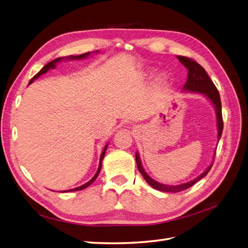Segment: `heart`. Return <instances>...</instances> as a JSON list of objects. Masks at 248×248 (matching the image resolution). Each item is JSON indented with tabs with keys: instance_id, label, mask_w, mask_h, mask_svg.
<instances>
[{
	"instance_id": "b5f03b06",
	"label": "heart",
	"mask_w": 248,
	"mask_h": 248,
	"mask_svg": "<svg viewBox=\"0 0 248 248\" xmlns=\"http://www.w3.org/2000/svg\"><path fill=\"white\" fill-rule=\"evenodd\" d=\"M152 73V70H149L148 72H147V74H151ZM168 80H169V78H168V76L166 73H160L158 77H157V78H156V82L157 84H158L159 86H163V85H166L167 82H168Z\"/></svg>"
}]
</instances>
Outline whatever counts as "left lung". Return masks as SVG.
I'll return each mask as SVG.
<instances>
[{"label": "left lung", "instance_id": "8db88e82", "mask_svg": "<svg viewBox=\"0 0 248 248\" xmlns=\"http://www.w3.org/2000/svg\"><path fill=\"white\" fill-rule=\"evenodd\" d=\"M177 58L180 61V63H182L186 67V68L188 69V76H187V80L183 87V90H185V91L199 92L201 94H204L207 98H209L210 101L213 103V106L215 108V111H216L217 127H218V140H219V139L221 137V133H222V129H223V121H222V114H221V101H220V96L218 93V90L216 89L215 85L213 84V81L211 80V78H209L206 70L202 68V67L199 63L194 61V60H192L190 58H187V57H182V56H178ZM136 160H137L138 169H139L140 172L142 175V177H144V179L146 180L149 185H151L156 190L163 191V192H172V193L180 192V191H183L187 188H189L190 186L196 184L199 180L204 178L213 166V162H212V164H210L208 169L204 172H202V175H200L198 178L192 180V181L180 184V185H166V184H161V183L156 182L155 180H153L151 177L148 176L144 168L141 167L139 153H136Z\"/></svg>", "mask_w": 248, "mask_h": 248}]
</instances>
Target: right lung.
<instances>
[{
  "label": "right lung",
  "instance_id": "obj_1",
  "mask_svg": "<svg viewBox=\"0 0 248 248\" xmlns=\"http://www.w3.org/2000/svg\"><path fill=\"white\" fill-rule=\"evenodd\" d=\"M90 54H91V52H86V54H82V55H79V56H69V57H67V59H71V60H79V59H84V58H87V57H89L90 56ZM61 60H63V58H57V59H55V60H52L51 62H49V63H47L46 66L43 67V68L36 74V76H34V78L30 80V82H29V85L30 84H32V82L36 79V78H38L40 76H42V74H44L46 72H47L50 68H55L56 67V63H58V62H60L61 61ZM108 145H107L106 147H104V149H103V151H102V153H101V155H100V160H99V167H98V170H97V171H96V174H95V176L90 180L89 182H87L86 184H84V185H81V186H79V187H77V188H73V189H69V190H65V192H69V191H78V190H81V189H85V188H87V187L89 186V185H91L94 181H95V179L98 177V175H99V172H100V170H101V166H102V160H103V158H104V155H106V151H107V149H108ZM64 192V191H63Z\"/></svg>",
  "mask_w": 248,
  "mask_h": 248
}]
</instances>
